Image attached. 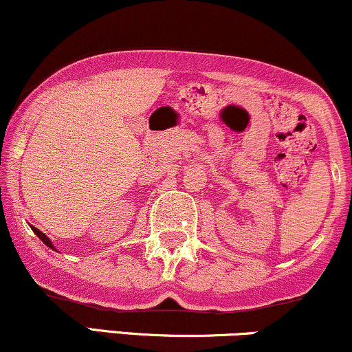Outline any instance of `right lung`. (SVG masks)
Listing matches in <instances>:
<instances>
[{
  "label": "right lung",
  "instance_id": "add662e5",
  "mask_svg": "<svg viewBox=\"0 0 352 352\" xmlns=\"http://www.w3.org/2000/svg\"><path fill=\"white\" fill-rule=\"evenodd\" d=\"M30 228H32V230H34V234H35V235H37V237H38L40 240H42V242H43V243H45V245H47V247H50V248H53V250H55V247H53L52 240H50V239H48L45 234H43V232H40V230H38L37 228H34V226H30Z\"/></svg>",
  "mask_w": 352,
  "mask_h": 352
}]
</instances>
